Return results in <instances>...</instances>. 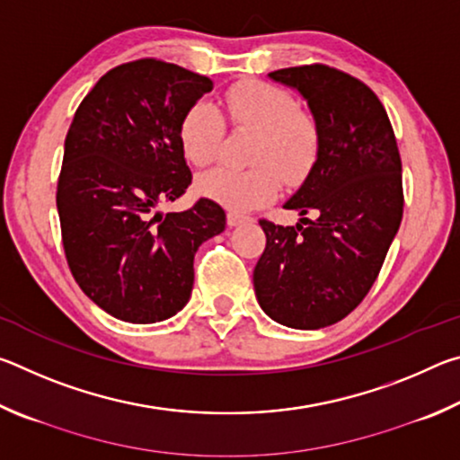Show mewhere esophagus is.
<instances>
[{
  "mask_svg": "<svg viewBox=\"0 0 460 460\" xmlns=\"http://www.w3.org/2000/svg\"><path fill=\"white\" fill-rule=\"evenodd\" d=\"M249 221V217L245 215H239V213H227V223L229 227H239V225H243Z\"/></svg>",
  "mask_w": 460,
  "mask_h": 460,
  "instance_id": "1",
  "label": "esophagus"
}]
</instances>
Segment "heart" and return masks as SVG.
<instances>
[{
	"instance_id": "obj_1",
	"label": "heart",
	"mask_w": 460,
	"mask_h": 460,
	"mask_svg": "<svg viewBox=\"0 0 460 460\" xmlns=\"http://www.w3.org/2000/svg\"><path fill=\"white\" fill-rule=\"evenodd\" d=\"M225 107L235 126L260 131L255 137L253 168L237 170L219 166L197 178L200 197L229 211L247 213L276 199L288 182H300L313 170L321 134L310 115L298 111L296 99L282 87L261 81H247L231 87ZM225 136V119L211 101H197L186 109L178 128L184 158L194 166H207L219 154Z\"/></svg>"
}]
</instances>
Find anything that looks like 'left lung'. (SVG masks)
Returning <instances> with one entry per match:
<instances>
[{"instance_id":"left-lung-1","label":"left lung","mask_w":460,"mask_h":460,"mask_svg":"<svg viewBox=\"0 0 460 460\" xmlns=\"http://www.w3.org/2000/svg\"><path fill=\"white\" fill-rule=\"evenodd\" d=\"M268 76L306 101L321 147L284 202L300 215L296 227L260 221L266 249L253 288L271 321L316 331L342 321L376 282L402 223V160L384 105L355 76L324 65Z\"/></svg>"}]
</instances>
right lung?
Returning a JSON list of instances; mask_svg holds the SVG:
<instances>
[{
  "label": "right lung",
  "mask_w": 460,
  "mask_h": 460,
  "mask_svg": "<svg viewBox=\"0 0 460 460\" xmlns=\"http://www.w3.org/2000/svg\"><path fill=\"white\" fill-rule=\"evenodd\" d=\"M208 76L144 58L101 76L65 139L57 207L66 261L81 290L119 321L160 323L186 306L194 253L225 231L208 199L154 213L192 181L178 139Z\"/></svg>",
  "instance_id": "obj_1"
}]
</instances>
